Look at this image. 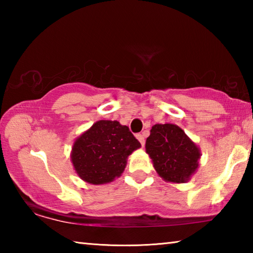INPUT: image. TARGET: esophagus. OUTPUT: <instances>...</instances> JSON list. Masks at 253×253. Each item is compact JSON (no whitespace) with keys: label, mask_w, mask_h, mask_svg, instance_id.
Returning <instances> with one entry per match:
<instances>
[{"label":"esophagus","mask_w":253,"mask_h":253,"mask_svg":"<svg viewBox=\"0 0 253 253\" xmlns=\"http://www.w3.org/2000/svg\"><path fill=\"white\" fill-rule=\"evenodd\" d=\"M136 137H137V139L139 140V143L142 144V146H144V144H145V137H144V135L143 134H138Z\"/></svg>","instance_id":"esophagus-1"}]
</instances>
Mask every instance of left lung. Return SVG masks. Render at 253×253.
<instances>
[{
    "label": "left lung",
    "mask_w": 253,
    "mask_h": 253,
    "mask_svg": "<svg viewBox=\"0 0 253 253\" xmlns=\"http://www.w3.org/2000/svg\"><path fill=\"white\" fill-rule=\"evenodd\" d=\"M146 153L166 182L185 183L199 168L200 148L174 124H156L146 139Z\"/></svg>",
    "instance_id": "8db88e82"
}]
</instances>
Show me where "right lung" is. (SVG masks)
I'll return each instance as SVG.
<instances>
[{
  "label": "right lung",
  "mask_w": 253,
  "mask_h": 253,
  "mask_svg": "<svg viewBox=\"0 0 253 253\" xmlns=\"http://www.w3.org/2000/svg\"><path fill=\"white\" fill-rule=\"evenodd\" d=\"M139 147L127 126L117 121H98L75 140L71 162L81 179L100 185L121 176L128 156Z\"/></svg>",
  "instance_id": "right-lung-1"
}]
</instances>
